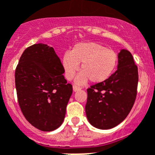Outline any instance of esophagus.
Segmentation results:
<instances>
[{
  "mask_svg": "<svg viewBox=\"0 0 155 155\" xmlns=\"http://www.w3.org/2000/svg\"><path fill=\"white\" fill-rule=\"evenodd\" d=\"M81 89V88L78 87V85H74V86H73V89H74V92L78 91V90H80Z\"/></svg>",
  "mask_w": 155,
  "mask_h": 155,
  "instance_id": "esophagus-1",
  "label": "esophagus"
}]
</instances>
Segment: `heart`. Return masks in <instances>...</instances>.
Wrapping results in <instances>:
<instances>
[{"mask_svg":"<svg viewBox=\"0 0 155 155\" xmlns=\"http://www.w3.org/2000/svg\"><path fill=\"white\" fill-rule=\"evenodd\" d=\"M118 63V54L114 51L96 43H80L62 57V66L68 80H72L79 69L82 72L76 82L83 85L87 81L101 83L113 74Z\"/></svg>","mask_w":155,"mask_h":155,"instance_id":"b5f03b06","label":"heart"}]
</instances>
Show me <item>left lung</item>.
Here are the masks:
<instances>
[{
    "instance_id": "obj_1",
    "label": "left lung",
    "mask_w": 155,
    "mask_h": 155,
    "mask_svg": "<svg viewBox=\"0 0 155 155\" xmlns=\"http://www.w3.org/2000/svg\"><path fill=\"white\" fill-rule=\"evenodd\" d=\"M138 81L132 54L121 50L116 72L87 89L85 112L89 122L97 128L110 129L124 120L135 104Z\"/></svg>"
}]
</instances>
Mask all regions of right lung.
Instances as JSON below:
<instances>
[{"label":"right lung","mask_w":155,"mask_h":155,"mask_svg":"<svg viewBox=\"0 0 155 155\" xmlns=\"http://www.w3.org/2000/svg\"><path fill=\"white\" fill-rule=\"evenodd\" d=\"M53 47L38 43L28 47L15 72L18 103L31 124L43 131L59 127L73 93Z\"/></svg>","instance_id":"add662e5"}]
</instances>
